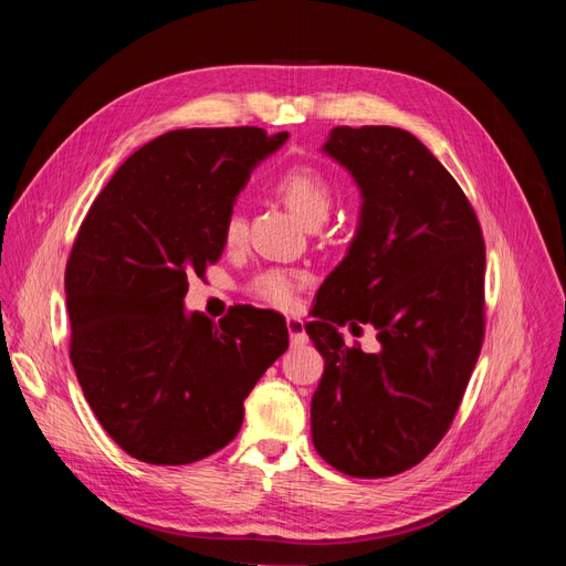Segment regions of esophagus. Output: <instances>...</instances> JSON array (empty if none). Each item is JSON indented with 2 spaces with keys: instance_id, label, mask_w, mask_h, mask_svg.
<instances>
[{
  "instance_id": "1",
  "label": "esophagus",
  "mask_w": 566,
  "mask_h": 566,
  "mask_svg": "<svg viewBox=\"0 0 566 566\" xmlns=\"http://www.w3.org/2000/svg\"><path fill=\"white\" fill-rule=\"evenodd\" d=\"M285 325H287V333H290V345H304L306 342V333H304V321L302 318H295V316H287L285 318Z\"/></svg>"
}]
</instances>
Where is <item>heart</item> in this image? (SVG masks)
<instances>
[{
	"mask_svg": "<svg viewBox=\"0 0 566 566\" xmlns=\"http://www.w3.org/2000/svg\"><path fill=\"white\" fill-rule=\"evenodd\" d=\"M276 193L304 227L316 229L333 210V186L312 167H293L279 179ZM221 241L227 248H235L245 241V219L231 212L221 227ZM306 276L302 271L290 269H264L250 281V295L273 306V310H290L297 302V293L304 287Z\"/></svg>",
	"mask_w": 566,
	"mask_h": 566,
	"instance_id": "1",
	"label": "heart"
}]
</instances>
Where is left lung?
I'll list each match as a JSON object with an SVG mask.
<instances>
[{
    "label": "left lung",
    "mask_w": 566,
    "mask_h": 566,
    "mask_svg": "<svg viewBox=\"0 0 566 566\" xmlns=\"http://www.w3.org/2000/svg\"><path fill=\"white\" fill-rule=\"evenodd\" d=\"M323 153L364 202L304 325L325 358L312 439L335 470L380 479L418 465L455 418L484 342L486 250L462 188L410 132L335 127ZM345 322L373 324L381 352L347 348Z\"/></svg>",
    "instance_id": "left-lung-1"
}]
</instances>
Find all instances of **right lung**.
<instances>
[{
    "label": "right lung",
    "mask_w": 566,
    "mask_h": 566,
    "mask_svg": "<svg viewBox=\"0 0 566 566\" xmlns=\"http://www.w3.org/2000/svg\"><path fill=\"white\" fill-rule=\"evenodd\" d=\"M285 139L260 127L167 132L119 165L82 221L65 266L71 361L101 427L136 460L188 465L224 449L287 349L281 314L184 312L188 276L224 252L238 193Z\"/></svg>",
    "instance_id": "1"
}]
</instances>
